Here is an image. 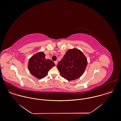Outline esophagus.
I'll use <instances>...</instances> for the list:
<instances>
[{"label":"esophagus","mask_w":121,"mask_h":121,"mask_svg":"<svg viewBox=\"0 0 121 121\" xmlns=\"http://www.w3.org/2000/svg\"><path fill=\"white\" fill-rule=\"evenodd\" d=\"M54 63H55V64L56 65H57V64H58V61L56 60V61H54Z\"/></svg>","instance_id":"esophagus-1"}]
</instances>
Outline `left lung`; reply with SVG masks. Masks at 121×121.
Here are the masks:
<instances>
[{
	"label": "left lung",
	"instance_id": "8db88e82",
	"mask_svg": "<svg viewBox=\"0 0 121 121\" xmlns=\"http://www.w3.org/2000/svg\"><path fill=\"white\" fill-rule=\"evenodd\" d=\"M87 65V59L83 53L73 48L66 52L57 67L62 77L68 81H73L83 74Z\"/></svg>",
	"mask_w": 121,
	"mask_h": 121
}]
</instances>
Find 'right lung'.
<instances>
[{"label":"right lung","mask_w":121,"mask_h":121,"mask_svg":"<svg viewBox=\"0 0 121 121\" xmlns=\"http://www.w3.org/2000/svg\"><path fill=\"white\" fill-rule=\"evenodd\" d=\"M55 66L54 62L45 58L43 52H38L29 60L28 69L30 73L36 78L41 79L45 77L48 71Z\"/></svg>","instance_id":"add662e5"}]
</instances>
